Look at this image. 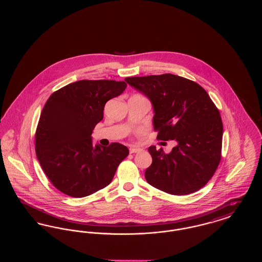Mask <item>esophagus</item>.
<instances>
[{
    "mask_svg": "<svg viewBox=\"0 0 262 262\" xmlns=\"http://www.w3.org/2000/svg\"><path fill=\"white\" fill-rule=\"evenodd\" d=\"M140 151H142L141 148H138V147H130L129 148V153H137V152H140Z\"/></svg>",
    "mask_w": 262,
    "mask_h": 262,
    "instance_id": "1",
    "label": "esophagus"
}]
</instances>
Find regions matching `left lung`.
Segmentation results:
<instances>
[{
	"mask_svg": "<svg viewBox=\"0 0 262 262\" xmlns=\"http://www.w3.org/2000/svg\"><path fill=\"white\" fill-rule=\"evenodd\" d=\"M125 80L150 100L157 138L177 141L169 154L154 145L148 148L152 164L145 171L147 183L174 195L204 187L220 162L223 136L220 113L207 92L196 82L171 74Z\"/></svg>",
	"mask_w": 262,
	"mask_h": 262,
	"instance_id": "8db88e82",
	"label": "left lung"
}]
</instances>
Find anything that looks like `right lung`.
Listing matches in <instances>:
<instances>
[{"instance_id": "1", "label": "right lung", "mask_w": 262, "mask_h": 262, "mask_svg": "<svg viewBox=\"0 0 262 262\" xmlns=\"http://www.w3.org/2000/svg\"><path fill=\"white\" fill-rule=\"evenodd\" d=\"M125 81L78 80L47 100L35 135L37 159L54 187L84 198L112 182L127 147L114 142L93 144L92 132L103 119L107 101L121 95Z\"/></svg>"}]
</instances>
